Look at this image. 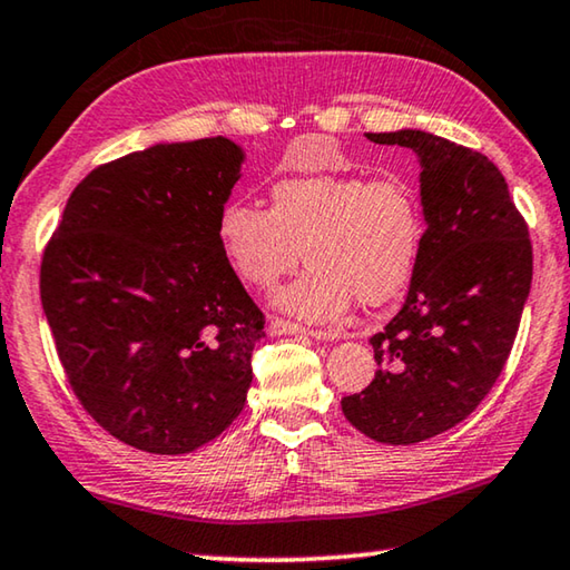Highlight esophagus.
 Wrapping results in <instances>:
<instances>
[{
	"instance_id": "1",
	"label": "esophagus",
	"mask_w": 570,
	"mask_h": 570,
	"mask_svg": "<svg viewBox=\"0 0 570 570\" xmlns=\"http://www.w3.org/2000/svg\"><path fill=\"white\" fill-rule=\"evenodd\" d=\"M268 332L271 334H306V337H314V340H334V337H337V334H334V332L306 330V327H302V324L284 322V320H271L268 322Z\"/></svg>"
}]
</instances>
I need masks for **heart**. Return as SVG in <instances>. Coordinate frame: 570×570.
Segmentation results:
<instances>
[{"label": "heart", "mask_w": 570, "mask_h": 570, "mask_svg": "<svg viewBox=\"0 0 570 570\" xmlns=\"http://www.w3.org/2000/svg\"><path fill=\"white\" fill-rule=\"evenodd\" d=\"M426 215L409 179L299 175L271 187V210L233 200L218 215V243L238 278L274 288L302 258L309 268L276 292L274 306L304 322H334L357 302L381 306L411 284Z\"/></svg>", "instance_id": "b5f03b06"}]
</instances>
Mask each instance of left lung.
I'll return each mask as SVG.
<instances>
[{"instance_id":"left-lung-1","label":"left lung","mask_w":570,"mask_h":570,"mask_svg":"<svg viewBox=\"0 0 570 570\" xmlns=\"http://www.w3.org/2000/svg\"><path fill=\"white\" fill-rule=\"evenodd\" d=\"M421 165L426 240L399 314L370 337L375 377L342 399L360 433L409 446L462 423L492 391L530 296L528 225L480 151L421 129L365 134Z\"/></svg>"}]
</instances>
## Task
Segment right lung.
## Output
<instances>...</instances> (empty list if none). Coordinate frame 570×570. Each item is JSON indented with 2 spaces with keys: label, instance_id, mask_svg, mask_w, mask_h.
Listing matches in <instances>:
<instances>
[{
  "label": "right lung",
  "instance_id": "right-lung-1",
  "mask_svg": "<svg viewBox=\"0 0 570 570\" xmlns=\"http://www.w3.org/2000/svg\"><path fill=\"white\" fill-rule=\"evenodd\" d=\"M246 151L161 141L80 183L48 243L40 299L83 409L124 444L189 454L230 426L264 332L218 243Z\"/></svg>",
  "mask_w": 570,
  "mask_h": 570
}]
</instances>
